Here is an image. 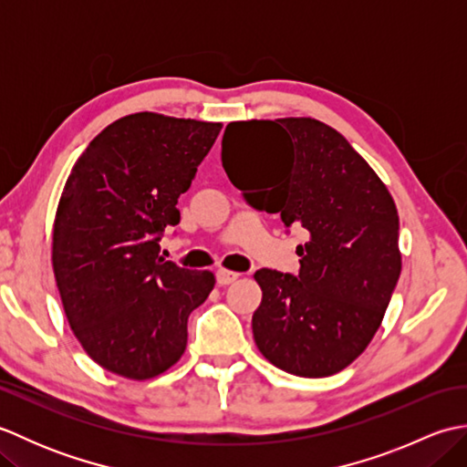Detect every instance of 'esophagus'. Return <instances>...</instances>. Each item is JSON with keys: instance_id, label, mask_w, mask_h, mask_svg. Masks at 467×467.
Segmentation results:
<instances>
[{"instance_id": "obj_1", "label": "esophagus", "mask_w": 467, "mask_h": 467, "mask_svg": "<svg viewBox=\"0 0 467 467\" xmlns=\"http://www.w3.org/2000/svg\"><path fill=\"white\" fill-rule=\"evenodd\" d=\"M239 273H233V271H226V269H221V271H216V283L221 285V286H226V285H231V283H234L236 279H239Z\"/></svg>"}]
</instances>
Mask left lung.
<instances>
[{"label":"left lung","mask_w":467,"mask_h":467,"mask_svg":"<svg viewBox=\"0 0 467 467\" xmlns=\"http://www.w3.org/2000/svg\"><path fill=\"white\" fill-rule=\"evenodd\" d=\"M257 156L246 173L240 156ZM223 168L249 202L303 226L299 275L261 269L253 337L265 359L299 377H329L379 329L401 273L400 216L365 158L315 118L231 122Z\"/></svg>","instance_id":"obj_1"}]
</instances>
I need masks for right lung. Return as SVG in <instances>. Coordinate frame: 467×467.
<instances>
[{
	"mask_svg": "<svg viewBox=\"0 0 467 467\" xmlns=\"http://www.w3.org/2000/svg\"><path fill=\"white\" fill-rule=\"evenodd\" d=\"M221 122L138 112L112 122L69 172L54 221L52 266L67 323L84 351L126 379L162 375L181 359L188 317L214 286L211 271L161 256L181 223Z\"/></svg>",
	"mask_w": 467,
	"mask_h": 467,
	"instance_id": "1",
	"label": "right lung"
}]
</instances>
